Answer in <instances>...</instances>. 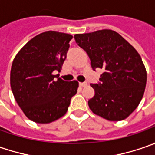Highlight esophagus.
I'll use <instances>...</instances> for the list:
<instances>
[{
    "mask_svg": "<svg viewBox=\"0 0 155 155\" xmlns=\"http://www.w3.org/2000/svg\"><path fill=\"white\" fill-rule=\"evenodd\" d=\"M79 85L81 87H85L87 86V83H79Z\"/></svg>",
    "mask_w": 155,
    "mask_h": 155,
    "instance_id": "34e87169",
    "label": "esophagus"
}]
</instances>
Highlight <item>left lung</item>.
<instances>
[{
  "mask_svg": "<svg viewBox=\"0 0 155 155\" xmlns=\"http://www.w3.org/2000/svg\"><path fill=\"white\" fill-rule=\"evenodd\" d=\"M74 39L89 55L93 70H104L100 83L91 84L95 90L88 101L91 110L109 121L126 119L138 107L146 87V68L139 53L110 29L78 33Z\"/></svg>",
  "mask_w": 155,
  "mask_h": 155,
  "instance_id": "8db88e82",
  "label": "left lung"
}]
</instances>
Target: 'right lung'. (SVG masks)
I'll use <instances>...</instances> for the list:
<instances>
[{
    "label": "right lung",
    "instance_id": "obj_1",
    "mask_svg": "<svg viewBox=\"0 0 155 155\" xmlns=\"http://www.w3.org/2000/svg\"><path fill=\"white\" fill-rule=\"evenodd\" d=\"M72 36L48 31L30 39L15 56L10 85L25 116L37 123H50L65 115L78 91L77 80L64 81L60 71Z\"/></svg>",
    "mask_w": 155,
    "mask_h": 155
}]
</instances>
